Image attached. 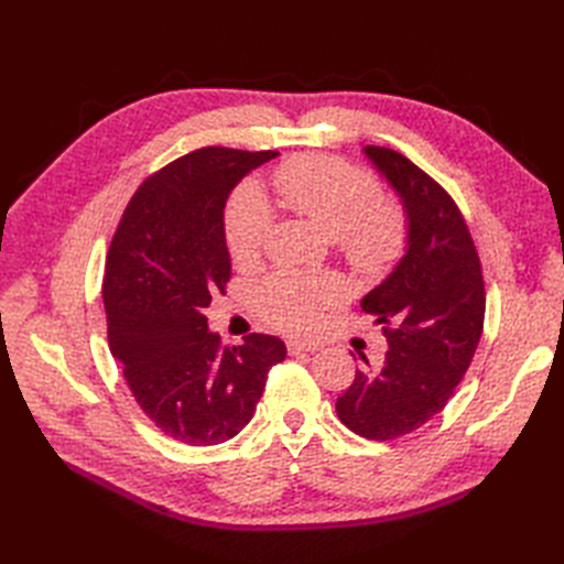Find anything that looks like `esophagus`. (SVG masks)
<instances>
[{
    "mask_svg": "<svg viewBox=\"0 0 564 564\" xmlns=\"http://www.w3.org/2000/svg\"><path fill=\"white\" fill-rule=\"evenodd\" d=\"M286 348H289V352L292 355H299V352H315V350H319V344H313V340H289L286 344Z\"/></svg>",
    "mask_w": 564,
    "mask_h": 564,
    "instance_id": "esophagus-1",
    "label": "esophagus"
}]
</instances>
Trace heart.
I'll return each instance as SVG.
<instances>
[{
	"mask_svg": "<svg viewBox=\"0 0 564 564\" xmlns=\"http://www.w3.org/2000/svg\"><path fill=\"white\" fill-rule=\"evenodd\" d=\"M278 193L289 207L329 237L352 270L367 278L383 272L404 249L402 214L379 202L373 178L344 160L303 155L284 162L275 176ZM272 230V209L259 185L245 183L226 209V242L235 263L251 265L261 259ZM340 299L334 280H313L280 272L256 286V305L272 327L284 332L311 329L324 305Z\"/></svg>",
	"mask_w": 564,
	"mask_h": 564,
	"instance_id": "1",
	"label": "heart"
}]
</instances>
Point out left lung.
Returning a JSON list of instances; mask_svg holds the SVG:
<instances>
[{
  "mask_svg": "<svg viewBox=\"0 0 564 564\" xmlns=\"http://www.w3.org/2000/svg\"><path fill=\"white\" fill-rule=\"evenodd\" d=\"M365 158L402 202L404 256L360 301L383 324L379 369L355 371L336 400L344 425L367 440H395L440 414L480 344L485 282L473 237L454 199L400 152L365 145Z\"/></svg>",
  "mask_w": 564,
  "mask_h": 564,
  "instance_id": "left-lung-1",
  "label": "left lung"
}]
</instances>
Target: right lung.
<instances>
[{"instance_id":"obj_1","label":"right lung","mask_w":564,"mask_h":564,"mask_svg":"<svg viewBox=\"0 0 564 564\" xmlns=\"http://www.w3.org/2000/svg\"><path fill=\"white\" fill-rule=\"evenodd\" d=\"M280 152L202 148L150 176L119 220L106 261L110 352L150 421L185 445H220L251 421L278 336L224 346L204 311L230 280L224 214L235 185Z\"/></svg>"}]
</instances>
